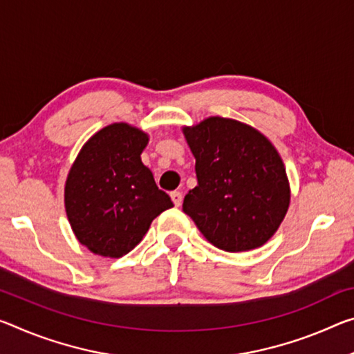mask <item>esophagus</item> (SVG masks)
Here are the masks:
<instances>
[{
	"label": "esophagus",
	"instance_id": "34e87169",
	"mask_svg": "<svg viewBox=\"0 0 354 354\" xmlns=\"http://www.w3.org/2000/svg\"><path fill=\"white\" fill-rule=\"evenodd\" d=\"M170 197H171L173 203H175V206H181V203H183V194L179 192V190H173V192L170 194Z\"/></svg>",
	"mask_w": 354,
	"mask_h": 354
}]
</instances>
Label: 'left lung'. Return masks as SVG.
<instances>
[{
	"label": "left lung",
	"instance_id": "left-lung-1",
	"mask_svg": "<svg viewBox=\"0 0 354 354\" xmlns=\"http://www.w3.org/2000/svg\"><path fill=\"white\" fill-rule=\"evenodd\" d=\"M183 133L198 179L183 211L217 249L245 252L266 244L291 197L276 147L255 127L222 116L184 126Z\"/></svg>",
	"mask_w": 354,
	"mask_h": 354
}]
</instances>
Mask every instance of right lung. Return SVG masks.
<instances>
[{
	"label": "right lung",
	"mask_w": 354,
	"mask_h": 354,
	"mask_svg": "<svg viewBox=\"0 0 354 354\" xmlns=\"http://www.w3.org/2000/svg\"><path fill=\"white\" fill-rule=\"evenodd\" d=\"M147 132L127 122L105 126L83 145L64 186V207L78 243L120 258L143 239L173 203L142 162Z\"/></svg>",
	"instance_id": "obj_1"
}]
</instances>
